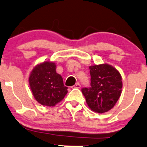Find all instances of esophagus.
I'll return each mask as SVG.
<instances>
[{
	"label": "esophagus",
	"mask_w": 147,
	"mask_h": 147,
	"mask_svg": "<svg viewBox=\"0 0 147 147\" xmlns=\"http://www.w3.org/2000/svg\"><path fill=\"white\" fill-rule=\"evenodd\" d=\"M81 88V85H80V84H78V83H76L75 85L72 86V88Z\"/></svg>",
	"instance_id": "1"
}]
</instances>
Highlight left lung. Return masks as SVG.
<instances>
[{
	"instance_id": "8db88e82",
	"label": "left lung",
	"mask_w": 147,
	"mask_h": 147,
	"mask_svg": "<svg viewBox=\"0 0 147 147\" xmlns=\"http://www.w3.org/2000/svg\"><path fill=\"white\" fill-rule=\"evenodd\" d=\"M91 87L83 88L87 105L93 111L102 114L114 107L121 94L122 81L119 72L111 65L89 66Z\"/></svg>"
}]
</instances>
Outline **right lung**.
<instances>
[{
	"label": "right lung",
	"instance_id": "right-lung-1",
	"mask_svg": "<svg viewBox=\"0 0 147 147\" xmlns=\"http://www.w3.org/2000/svg\"><path fill=\"white\" fill-rule=\"evenodd\" d=\"M56 63L45 61L33 68L29 76V85L36 101L41 105L53 107L68 93L63 78L56 71Z\"/></svg>",
	"mask_w": 147,
	"mask_h": 147
}]
</instances>
